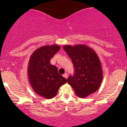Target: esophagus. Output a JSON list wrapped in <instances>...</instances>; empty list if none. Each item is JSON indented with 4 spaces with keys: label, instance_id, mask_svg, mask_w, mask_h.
<instances>
[{
    "label": "esophagus",
    "instance_id": "34e87169",
    "mask_svg": "<svg viewBox=\"0 0 127 127\" xmlns=\"http://www.w3.org/2000/svg\"><path fill=\"white\" fill-rule=\"evenodd\" d=\"M63 77L64 78H66V79H67V73H65V74H63Z\"/></svg>",
    "mask_w": 127,
    "mask_h": 127
}]
</instances>
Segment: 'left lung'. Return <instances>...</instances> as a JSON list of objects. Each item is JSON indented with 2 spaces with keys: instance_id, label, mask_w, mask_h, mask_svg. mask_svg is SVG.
I'll return each mask as SVG.
<instances>
[{
  "instance_id": "8db88e82",
  "label": "left lung",
  "mask_w": 127,
  "mask_h": 127,
  "mask_svg": "<svg viewBox=\"0 0 127 127\" xmlns=\"http://www.w3.org/2000/svg\"><path fill=\"white\" fill-rule=\"evenodd\" d=\"M63 49L71 58L75 73L67 79L77 96L85 98L96 92L103 80V69L96 53L85 45H64Z\"/></svg>"
}]
</instances>
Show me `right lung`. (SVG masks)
<instances>
[{
  "label": "right lung",
  "instance_id": "1",
  "mask_svg": "<svg viewBox=\"0 0 127 127\" xmlns=\"http://www.w3.org/2000/svg\"><path fill=\"white\" fill-rule=\"evenodd\" d=\"M57 45L42 46L30 56L28 66L29 82L34 92L45 99L56 95L59 88L67 80L58 74V69L50 64V60L60 50Z\"/></svg>",
  "mask_w": 127,
  "mask_h": 127
}]
</instances>
